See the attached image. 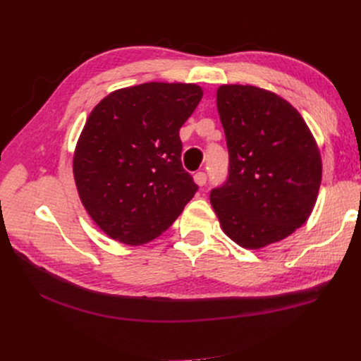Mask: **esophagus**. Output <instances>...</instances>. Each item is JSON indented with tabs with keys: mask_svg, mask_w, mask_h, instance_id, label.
I'll list each match as a JSON object with an SVG mask.
<instances>
[{
	"mask_svg": "<svg viewBox=\"0 0 361 361\" xmlns=\"http://www.w3.org/2000/svg\"><path fill=\"white\" fill-rule=\"evenodd\" d=\"M206 179H207V176H206V173H203V171H199V173L194 174V182L197 183L199 187H203V185L206 183Z\"/></svg>",
	"mask_w": 361,
	"mask_h": 361,
	"instance_id": "34e87169",
	"label": "esophagus"
}]
</instances>
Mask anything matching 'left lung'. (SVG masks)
Wrapping results in <instances>:
<instances>
[{"instance_id": "obj_1", "label": "left lung", "mask_w": 361, "mask_h": 361, "mask_svg": "<svg viewBox=\"0 0 361 361\" xmlns=\"http://www.w3.org/2000/svg\"><path fill=\"white\" fill-rule=\"evenodd\" d=\"M216 108L228 178L211 191L224 233L257 250L285 239L310 216L322 179L318 145L295 108L255 85L224 84Z\"/></svg>"}]
</instances>
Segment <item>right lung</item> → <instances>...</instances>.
I'll return each instance as SVG.
<instances>
[{"label":"right lung","instance_id":"right-lung-1","mask_svg":"<svg viewBox=\"0 0 361 361\" xmlns=\"http://www.w3.org/2000/svg\"><path fill=\"white\" fill-rule=\"evenodd\" d=\"M203 96L185 82H145L97 104L73 152L87 214L118 243L141 245L174 223L197 191L180 162L179 129Z\"/></svg>","mask_w":361,"mask_h":361}]
</instances>
